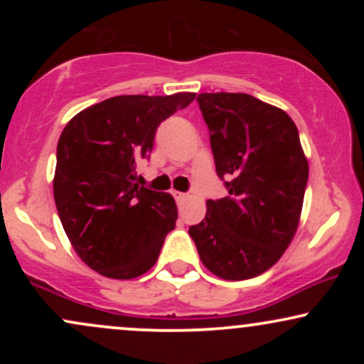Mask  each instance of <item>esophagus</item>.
I'll return each mask as SVG.
<instances>
[{"mask_svg":"<svg viewBox=\"0 0 364 364\" xmlns=\"http://www.w3.org/2000/svg\"><path fill=\"white\" fill-rule=\"evenodd\" d=\"M173 196H174V198H176L178 203H181V202H185L188 195L186 193H181V191H173Z\"/></svg>","mask_w":364,"mask_h":364,"instance_id":"obj_1","label":"esophagus"}]
</instances>
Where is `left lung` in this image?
Wrapping results in <instances>:
<instances>
[{
    "mask_svg": "<svg viewBox=\"0 0 364 364\" xmlns=\"http://www.w3.org/2000/svg\"><path fill=\"white\" fill-rule=\"evenodd\" d=\"M228 196L207 200L205 219L190 228L200 260L225 281L269 270L289 246L308 183L294 121L250 94L196 97Z\"/></svg>",
    "mask_w": 364,
    "mask_h": 364,
    "instance_id": "left-lung-1",
    "label": "left lung"
}]
</instances>
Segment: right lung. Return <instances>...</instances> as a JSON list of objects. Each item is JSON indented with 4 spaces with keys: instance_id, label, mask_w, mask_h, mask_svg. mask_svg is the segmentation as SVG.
I'll list each match as a JSON object with an SVG mask.
<instances>
[{
    "instance_id": "add662e5",
    "label": "right lung",
    "mask_w": 364,
    "mask_h": 364,
    "mask_svg": "<svg viewBox=\"0 0 364 364\" xmlns=\"http://www.w3.org/2000/svg\"><path fill=\"white\" fill-rule=\"evenodd\" d=\"M195 99L118 95L94 104L63 129L56 149L54 202L75 252L95 272L133 279L157 262L178 208L169 193L136 183L159 124Z\"/></svg>"
}]
</instances>
